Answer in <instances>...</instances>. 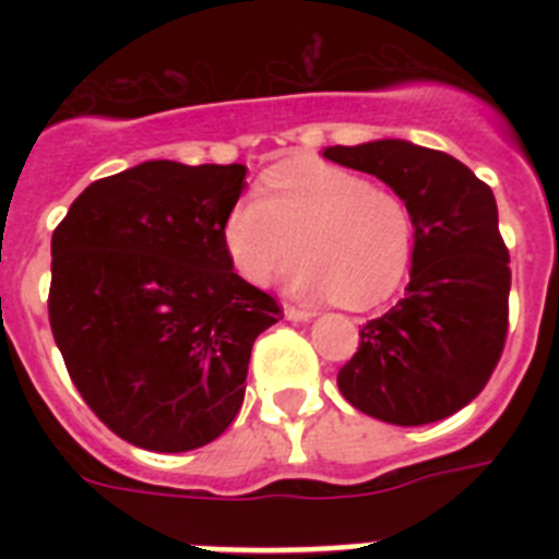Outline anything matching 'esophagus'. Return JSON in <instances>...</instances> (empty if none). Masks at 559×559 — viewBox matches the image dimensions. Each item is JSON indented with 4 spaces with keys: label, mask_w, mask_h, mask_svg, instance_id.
<instances>
[{
    "label": "esophagus",
    "mask_w": 559,
    "mask_h": 559,
    "mask_svg": "<svg viewBox=\"0 0 559 559\" xmlns=\"http://www.w3.org/2000/svg\"><path fill=\"white\" fill-rule=\"evenodd\" d=\"M285 319H290V322H310V319H313V310L296 308V305H285Z\"/></svg>",
    "instance_id": "34e87169"
}]
</instances>
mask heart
<instances>
[{"label": "heart", "mask_w": 559, "mask_h": 559, "mask_svg": "<svg viewBox=\"0 0 559 559\" xmlns=\"http://www.w3.org/2000/svg\"><path fill=\"white\" fill-rule=\"evenodd\" d=\"M265 195L249 192L226 215L224 240L246 280L265 285L296 257V294L333 296L344 308L380 305L406 280L414 257V212L386 187L341 167L280 165Z\"/></svg>", "instance_id": "heart-1"}]
</instances>
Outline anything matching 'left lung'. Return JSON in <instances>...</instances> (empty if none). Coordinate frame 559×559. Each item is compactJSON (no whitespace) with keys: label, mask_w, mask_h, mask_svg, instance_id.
Wrapping results in <instances>:
<instances>
[{"label":"left lung","mask_w":559,"mask_h":559,"mask_svg":"<svg viewBox=\"0 0 559 559\" xmlns=\"http://www.w3.org/2000/svg\"><path fill=\"white\" fill-rule=\"evenodd\" d=\"M324 159L378 176L414 212L406 296L360 328L338 389L392 426H428L487 386L510 328V251L496 195L471 167L406 140L324 147Z\"/></svg>","instance_id":"left-lung-1"}]
</instances>
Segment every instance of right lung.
Instances as JSON below:
<instances>
[{
    "label": "right lung",
    "mask_w": 559,
    "mask_h": 559,
    "mask_svg": "<svg viewBox=\"0 0 559 559\" xmlns=\"http://www.w3.org/2000/svg\"><path fill=\"white\" fill-rule=\"evenodd\" d=\"M243 165L142 162L88 185L52 231L49 328L86 406L126 442L185 453L243 406L251 344L283 319L231 269Z\"/></svg>",
    "instance_id": "1"
}]
</instances>
